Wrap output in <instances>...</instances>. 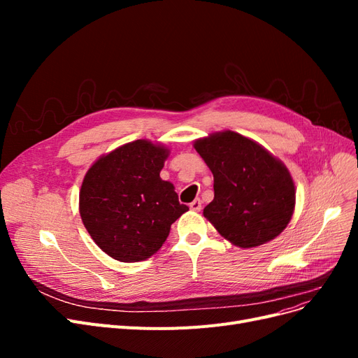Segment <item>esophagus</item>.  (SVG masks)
I'll return each instance as SVG.
<instances>
[{"mask_svg":"<svg viewBox=\"0 0 358 358\" xmlns=\"http://www.w3.org/2000/svg\"><path fill=\"white\" fill-rule=\"evenodd\" d=\"M189 209L194 212H200L201 210V200L196 199L192 203H189Z\"/></svg>","mask_w":358,"mask_h":358,"instance_id":"esophagus-1","label":"esophagus"}]
</instances>
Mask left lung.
<instances>
[{
  "label": "left lung",
  "instance_id": "1",
  "mask_svg": "<svg viewBox=\"0 0 358 358\" xmlns=\"http://www.w3.org/2000/svg\"><path fill=\"white\" fill-rule=\"evenodd\" d=\"M194 148L213 175L215 197L203 215L222 237L254 248L285 230L296 188L282 161L230 129L199 138Z\"/></svg>",
  "mask_w": 358,
  "mask_h": 358
}]
</instances>
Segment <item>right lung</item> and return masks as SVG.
<instances>
[{
	"instance_id": "1",
	"label": "right lung",
	"mask_w": 358,
	"mask_h": 358,
	"mask_svg": "<svg viewBox=\"0 0 358 358\" xmlns=\"http://www.w3.org/2000/svg\"><path fill=\"white\" fill-rule=\"evenodd\" d=\"M169 152L162 145L136 140L100 157L86 171L79 194L82 222L117 262L152 257L171 224L188 210L173 183L159 178Z\"/></svg>"
}]
</instances>
